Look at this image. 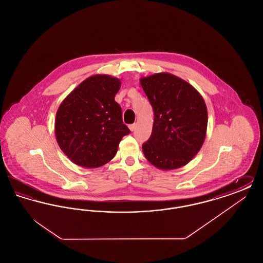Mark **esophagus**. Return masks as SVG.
<instances>
[{"label":"esophagus","mask_w":263,"mask_h":263,"mask_svg":"<svg viewBox=\"0 0 263 263\" xmlns=\"http://www.w3.org/2000/svg\"><path fill=\"white\" fill-rule=\"evenodd\" d=\"M129 129H130L131 131H134V130L136 129V124H135V123H134V124H130V125H129Z\"/></svg>","instance_id":"obj_1"}]
</instances>
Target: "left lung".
Returning a JSON list of instances; mask_svg holds the SVG:
<instances>
[{
	"label": "left lung",
	"mask_w": 263,
	"mask_h": 263,
	"mask_svg": "<svg viewBox=\"0 0 263 263\" xmlns=\"http://www.w3.org/2000/svg\"><path fill=\"white\" fill-rule=\"evenodd\" d=\"M140 83L154 110L152 134L142 146L146 159L163 171L185 165L205 140V101L187 82L168 73L141 78Z\"/></svg>",
	"instance_id": "8db88e82"
}]
</instances>
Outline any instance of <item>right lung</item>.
<instances>
[{
	"label": "right lung",
	"instance_id": "add662e5",
	"mask_svg": "<svg viewBox=\"0 0 263 263\" xmlns=\"http://www.w3.org/2000/svg\"><path fill=\"white\" fill-rule=\"evenodd\" d=\"M120 87L117 78L91 76L60 104L55 119L56 140L76 164L95 168L108 163L122 138L130 133L114 100Z\"/></svg>",
	"mask_w": 263,
	"mask_h": 263
}]
</instances>
